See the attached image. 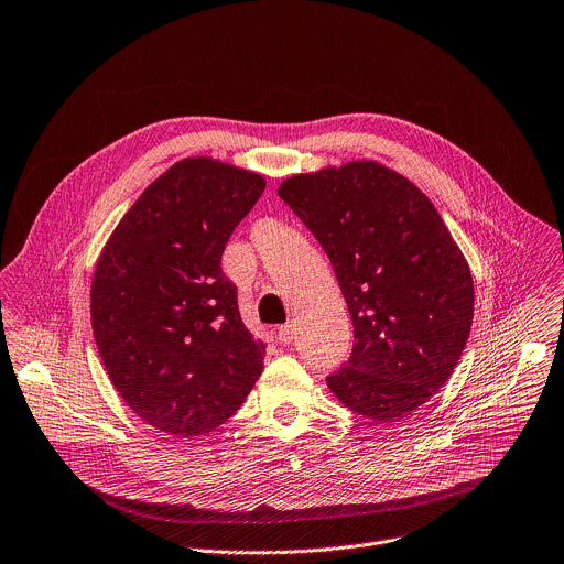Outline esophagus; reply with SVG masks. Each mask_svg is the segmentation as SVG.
Segmentation results:
<instances>
[{"instance_id":"obj_1","label":"esophagus","mask_w":564,"mask_h":564,"mask_svg":"<svg viewBox=\"0 0 564 564\" xmlns=\"http://www.w3.org/2000/svg\"><path fill=\"white\" fill-rule=\"evenodd\" d=\"M296 338V323H285L279 327V340L283 345H290Z\"/></svg>"}]
</instances>
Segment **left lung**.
I'll return each mask as SVG.
<instances>
[{
  "instance_id": "left-lung-1",
  "label": "left lung",
  "mask_w": 564,
  "mask_h": 564,
  "mask_svg": "<svg viewBox=\"0 0 564 564\" xmlns=\"http://www.w3.org/2000/svg\"><path fill=\"white\" fill-rule=\"evenodd\" d=\"M279 197L329 257L354 323L329 392L358 416L403 421L449 381L469 338L467 259L434 204L379 161L292 174Z\"/></svg>"
}]
</instances>
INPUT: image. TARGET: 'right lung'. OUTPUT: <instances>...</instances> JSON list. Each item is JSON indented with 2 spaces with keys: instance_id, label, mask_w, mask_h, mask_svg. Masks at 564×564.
Returning a JSON list of instances; mask_svg holds the SVG:
<instances>
[{
  "instance_id": "right-lung-1",
  "label": "right lung",
  "mask_w": 564,
  "mask_h": 564,
  "mask_svg": "<svg viewBox=\"0 0 564 564\" xmlns=\"http://www.w3.org/2000/svg\"><path fill=\"white\" fill-rule=\"evenodd\" d=\"M265 191L259 172L187 156L154 178L106 241L90 283L108 379L154 430L195 438L224 425L263 371L221 272L232 230Z\"/></svg>"
}]
</instances>
